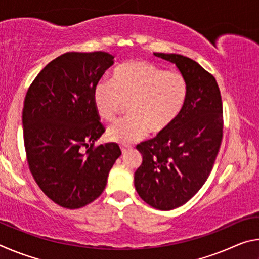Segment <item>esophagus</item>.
I'll use <instances>...</instances> for the list:
<instances>
[{"instance_id": "1", "label": "esophagus", "mask_w": 259, "mask_h": 259, "mask_svg": "<svg viewBox=\"0 0 259 259\" xmlns=\"http://www.w3.org/2000/svg\"><path fill=\"white\" fill-rule=\"evenodd\" d=\"M129 147H130V145H126V144H121V145H120V148H121L122 153H124L126 150H128Z\"/></svg>"}]
</instances>
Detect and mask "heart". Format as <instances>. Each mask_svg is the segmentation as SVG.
I'll return each instance as SVG.
<instances>
[{"label":"heart","mask_w":259,"mask_h":259,"mask_svg":"<svg viewBox=\"0 0 259 259\" xmlns=\"http://www.w3.org/2000/svg\"><path fill=\"white\" fill-rule=\"evenodd\" d=\"M188 85L185 76L146 60H130L113 71L111 82L95 85L93 100L100 119L111 122L126 105L129 115L108 126L106 137L129 144L147 133L161 135L178 119L185 106Z\"/></svg>","instance_id":"b5f03b06"}]
</instances>
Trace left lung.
Returning <instances> with one entry per match:
<instances>
[{
	"label": "left lung",
	"mask_w": 259,
	"mask_h": 259,
	"mask_svg": "<svg viewBox=\"0 0 259 259\" xmlns=\"http://www.w3.org/2000/svg\"><path fill=\"white\" fill-rule=\"evenodd\" d=\"M154 55L176 64L187 81L188 95L168 130L137 145L143 162L135 172V186L151 207L170 210L194 196L211 172L223 139V103L216 78L195 60Z\"/></svg>",
	"instance_id": "8db88e82"
}]
</instances>
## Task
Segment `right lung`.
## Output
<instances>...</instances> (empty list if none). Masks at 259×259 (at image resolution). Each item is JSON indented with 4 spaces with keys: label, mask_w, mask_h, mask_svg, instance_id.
Masks as SVG:
<instances>
[{
    "label": "right lung",
    "mask_w": 259,
    "mask_h": 259,
    "mask_svg": "<svg viewBox=\"0 0 259 259\" xmlns=\"http://www.w3.org/2000/svg\"><path fill=\"white\" fill-rule=\"evenodd\" d=\"M114 57L104 51L67 52L34 78L23 108L28 168L42 192L66 209L95 201L121 155L119 145L96 146L105 131L93 91Z\"/></svg>",
    "instance_id": "add662e5"
}]
</instances>
